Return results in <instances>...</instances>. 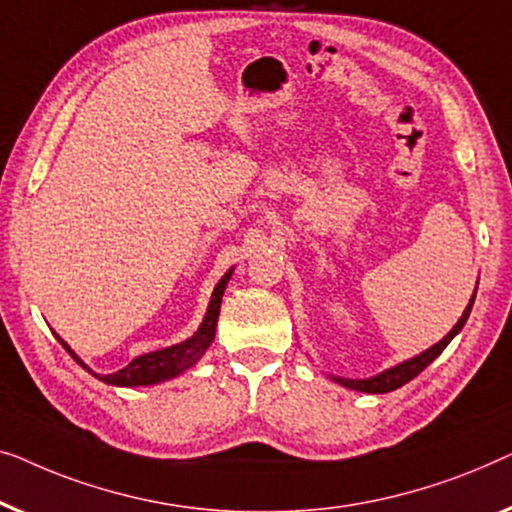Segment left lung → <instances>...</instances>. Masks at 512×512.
<instances>
[{
  "label": "left lung",
  "instance_id": "8db88e82",
  "mask_svg": "<svg viewBox=\"0 0 512 512\" xmlns=\"http://www.w3.org/2000/svg\"><path fill=\"white\" fill-rule=\"evenodd\" d=\"M475 292H478V283H475L473 297L469 301V306L464 308L462 318L457 320V325L452 327L448 334L441 338V341L434 343V345H431V348H427L424 352H420V355L410 357V359H406V362H401L397 366H390V369L380 371V373H376V376H371V378H341V376H331V373H329V378L334 380V383H338V385L348 387V390L366 392V394H387V392L399 390L401 385H406L415 376H420V373L427 369V366L434 362V359L441 355L445 348H448V343L452 341V338H455L459 331H462V327L466 325V320H469V315H471V308H473V301H475Z\"/></svg>",
  "mask_w": 512,
  "mask_h": 512
}]
</instances>
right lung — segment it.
<instances>
[{"instance_id":"right-lung-1","label":"right lung","mask_w":512,"mask_h":512,"mask_svg":"<svg viewBox=\"0 0 512 512\" xmlns=\"http://www.w3.org/2000/svg\"><path fill=\"white\" fill-rule=\"evenodd\" d=\"M232 273H234V266L218 280V285H215V290L211 294V301H208L204 320H201L199 329L194 331L190 338H185V341H181V343L169 345V348L153 350V352H146V355L134 357L132 362L125 366V369H120L115 373H106V376H104V373L92 371L90 366L85 364L83 359L69 348V343L64 341V338H60V334H55V338L62 343V348L67 350L71 357H74V362L78 366H83L85 371L92 373V376H95L97 380H102V383H106V385H113V387H146V385L164 383V380L181 376V373H185L187 369H190V366L197 364L199 359L204 357V352L211 348V343L215 338V327H218L222 294H225V290H227V283H229V278H232Z\"/></svg>"}]
</instances>
